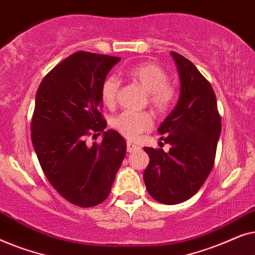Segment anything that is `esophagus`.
I'll list each match as a JSON object with an SVG mask.
<instances>
[{
	"label": "esophagus",
	"mask_w": 255,
	"mask_h": 255,
	"mask_svg": "<svg viewBox=\"0 0 255 255\" xmlns=\"http://www.w3.org/2000/svg\"><path fill=\"white\" fill-rule=\"evenodd\" d=\"M139 147L137 145H134V144H132V142H130V141H128V144H127V149H128V152H134L135 149H138Z\"/></svg>",
	"instance_id": "34e87169"
}]
</instances>
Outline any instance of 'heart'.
<instances>
[{
    "instance_id": "heart-1",
    "label": "heart",
    "mask_w": 255,
    "mask_h": 255,
    "mask_svg": "<svg viewBox=\"0 0 255 255\" xmlns=\"http://www.w3.org/2000/svg\"><path fill=\"white\" fill-rule=\"evenodd\" d=\"M125 75L147 93L149 106L158 114H166L176 99V89L169 82V75L161 66L154 62H140L125 71ZM120 92V81L108 78L101 88V100L108 108H114ZM153 117L149 113L124 111L116 116L111 125L128 140H135L139 135L153 127Z\"/></svg>"
}]
</instances>
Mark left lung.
<instances>
[{
	"label": "left lung",
	"instance_id": "1",
	"mask_svg": "<svg viewBox=\"0 0 255 255\" xmlns=\"http://www.w3.org/2000/svg\"><path fill=\"white\" fill-rule=\"evenodd\" d=\"M170 54L180 75V97L158 128L170 148L144 147L149 156L144 181L155 201L179 204L194 196L210 174L222 121L210 82L183 55Z\"/></svg>",
	"mask_w": 255,
	"mask_h": 255
}]
</instances>
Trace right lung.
<instances>
[{"instance_id": "obj_1", "label": "right lung", "mask_w": 255, "mask_h": 255, "mask_svg": "<svg viewBox=\"0 0 255 255\" xmlns=\"http://www.w3.org/2000/svg\"><path fill=\"white\" fill-rule=\"evenodd\" d=\"M118 57L79 51L46 74L36 94L31 139L48 182L69 203L90 208L109 196L127 153L118 132L107 122L101 88ZM104 140L85 145L87 135Z\"/></svg>"}]
</instances>
